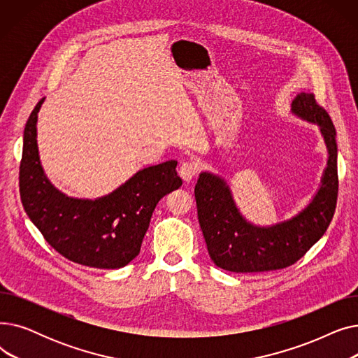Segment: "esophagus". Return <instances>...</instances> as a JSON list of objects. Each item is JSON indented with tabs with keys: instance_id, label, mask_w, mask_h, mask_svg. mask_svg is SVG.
Instances as JSON below:
<instances>
[{
	"instance_id": "obj_1",
	"label": "esophagus",
	"mask_w": 358,
	"mask_h": 358,
	"mask_svg": "<svg viewBox=\"0 0 358 358\" xmlns=\"http://www.w3.org/2000/svg\"><path fill=\"white\" fill-rule=\"evenodd\" d=\"M197 173H199V168L193 161H184L178 168V174L185 182L192 181L197 176Z\"/></svg>"
}]
</instances>
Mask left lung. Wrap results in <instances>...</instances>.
Wrapping results in <instances>:
<instances>
[{
  "instance_id": "8db88e82",
  "label": "left lung",
  "mask_w": 358,
  "mask_h": 358,
  "mask_svg": "<svg viewBox=\"0 0 358 358\" xmlns=\"http://www.w3.org/2000/svg\"><path fill=\"white\" fill-rule=\"evenodd\" d=\"M294 115L317 123L328 146L322 185L308 208L271 228H258L241 216L229 187L219 177L201 173L196 189L200 228L215 264L234 273H264L286 268L322 238L334 217L338 197L336 131L315 94L302 92L292 104Z\"/></svg>"
}]
</instances>
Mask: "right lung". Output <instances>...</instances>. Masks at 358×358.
I'll list each match as a JSON object with an SVG mask.
<instances>
[{
    "instance_id": "add662e5",
    "label": "right lung",
    "mask_w": 358,
    "mask_h": 358,
    "mask_svg": "<svg viewBox=\"0 0 358 358\" xmlns=\"http://www.w3.org/2000/svg\"><path fill=\"white\" fill-rule=\"evenodd\" d=\"M27 119L18 185L23 208L49 245L66 259L92 268H120L139 251L158 201L177 190V161L136 173L116 192L97 200L71 199L49 182L36 141L37 113Z\"/></svg>"
}]
</instances>
